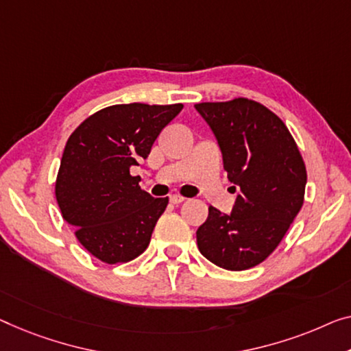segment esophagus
<instances>
[{"label": "esophagus", "mask_w": 351, "mask_h": 351, "mask_svg": "<svg viewBox=\"0 0 351 351\" xmlns=\"http://www.w3.org/2000/svg\"><path fill=\"white\" fill-rule=\"evenodd\" d=\"M184 200L186 198L181 195H170V203H173V205H180V203H182Z\"/></svg>", "instance_id": "esophagus-1"}]
</instances>
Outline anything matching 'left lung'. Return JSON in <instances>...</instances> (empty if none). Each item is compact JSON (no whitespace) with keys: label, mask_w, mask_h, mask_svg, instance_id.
I'll return each instance as SVG.
<instances>
[{"label":"left lung","mask_w":351,"mask_h":351,"mask_svg":"<svg viewBox=\"0 0 351 351\" xmlns=\"http://www.w3.org/2000/svg\"><path fill=\"white\" fill-rule=\"evenodd\" d=\"M222 153L237 202L230 214L209 206L197 244L211 263L230 271L254 268L285 237L304 203V160L284 121L245 97L195 104Z\"/></svg>","instance_id":"8db88e82"}]
</instances>
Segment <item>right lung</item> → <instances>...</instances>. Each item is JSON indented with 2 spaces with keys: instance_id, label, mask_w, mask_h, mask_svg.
<instances>
[{
  "instance_id": "1",
  "label": "right lung",
  "mask_w": 351,
  "mask_h": 351,
  "mask_svg": "<svg viewBox=\"0 0 351 351\" xmlns=\"http://www.w3.org/2000/svg\"><path fill=\"white\" fill-rule=\"evenodd\" d=\"M181 110L182 104H119L91 114L67 140L56 202L80 244L104 263H125L148 247L169 197H151L129 170L148 158Z\"/></svg>"
}]
</instances>
